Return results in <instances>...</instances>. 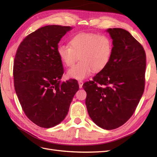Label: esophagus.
Returning <instances> with one entry per match:
<instances>
[{"mask_svg": "<svg viewBox=\"0 0 157 157\" xmlns=\"http://www.w3.org/2000/svg\"><path fill=\"white\" fill-rule=\"evenodd\" d=\"M78 84H79V88H82V86H83V84H84V82H83V81H82V80H79L78 81Z\"/></svg>", "mask_w": 157, "mask_h": 157, "instance_id": "obj_1", "label": "esophagus"}]
</instances>
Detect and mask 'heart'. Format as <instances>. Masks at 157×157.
<instances>
[{
    "label": "heart",
    "instance_id": "heart-1",
    "mask_svg": "<svg viewBox=\"0 0 157 157\" xmlns=\"http://www.w3.org/2000/svg\"><path fill=\"white\" fill-rule=\"evenodd\" d=\"M70 46L60 44L57 54L63 65L71 67L67 75L70 78L82 79L92 73L101 71L109 64L113 53V42L108 36L95 33H81L73 36Z\"/></svg>",
    "mask_w": 157,
    "mask_h": 157
}]
</instances>
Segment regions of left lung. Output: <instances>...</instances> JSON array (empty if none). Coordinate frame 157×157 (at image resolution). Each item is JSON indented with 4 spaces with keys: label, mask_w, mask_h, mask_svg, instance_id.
Masks as SVG:
<instances>
[{
    "label": "left lung",
    "mask_w": 157,
    "mask_h": 157,
    "mask_svg": "<svg viewBox=\"0 0 157 157\" xmlns=\"http://www.w3.org/2000/svg\"><path fill=\"white\" fill-rule=\"evenodd\" d=\"M113 39L109 64L83 88L90 117L100 128L111 130L134 114L145 86L146 53L143 46L121 28L107 29Z\"/></svg>",
    "instance_id": "obj_1"
}]
</instances>
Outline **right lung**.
Masks as SVG:
<instances>
[{"instance_id":"right-lung-1","label":"right lung","mask_w":157,"mask_h":157,"mask_svg":"<svg viewBox=\"0 0 157 157\" xmlns=\"http://www.w3.org/2000/svg\"><path fill=\"white\" fill-rule=\"evenodd\" d=\"M71 29L44 26L26 36L17 50L13 64L15 92L25 115L41 128H52L65 118L79 90L76 79L60 81L64 70L58 44Z\"/></svg>"}]
</instances>
